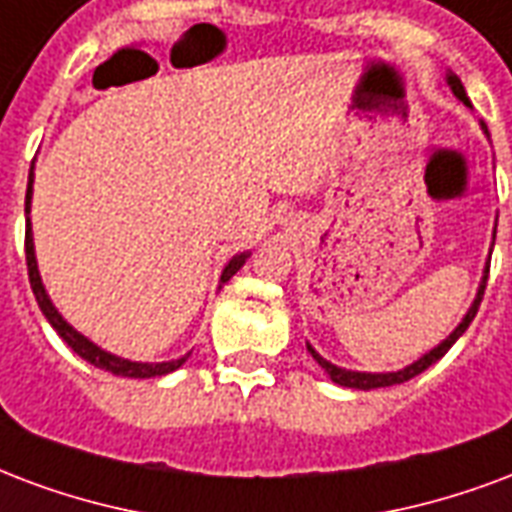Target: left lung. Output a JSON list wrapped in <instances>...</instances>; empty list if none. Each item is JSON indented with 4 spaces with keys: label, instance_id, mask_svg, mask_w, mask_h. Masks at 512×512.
I'll use <instances>...</instances> for the list:
<instances>
[{
    "label": "left lung",
    "instance_id": "8db88e82",
    "mask_svg": "<svg viewBox=\"0 0 512 512\" xmlns=\"http://www.w3.org/2000/svg\"><path fill=\"white\" fill-rule=\"evenodd\" d=\"M445 83H448L450 92L456 94L458 100L464 102L467 108H472V105H469L467 92H464V83H461V78H458V75L445 73ZM480 130H483V135L488 138V127L483 124V121H480ZM491 238H497V227H494ZM491 249H494V241H491ZM491 249H488V260H486V268H483V276H480V285H478V293H475V301H472V306L467 309V314L461 317V323H458L456 328H453V331H450L448 336H445V339L437 344V347H431L426 355H420L418 361H412L410 366H404V369H399V372H352V369H342V366H336V363L325 361L323 355L314 350L309 342H306V350L312 352L314 361L320 363V366L325 369V374H328V377H331L336 385H342V388H355V391H374V388H391V385H401V382H407V380H412V377H418L420 372H426V369H429L431 363L439 361V358H442V355H445V352H448L450 347L456 344L458 336L467 331L469 323L475 320L480 301H483V290H486V282H488V263H491Z\"/></svg>",
    "mask_w": 512,
    "mask_h": 512
}]
</instances>
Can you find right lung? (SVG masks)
<instances>
[{
  "label": "right lung",
  "mask_w": 512,
  "mask_h": 512,
  "mask_svg": "<svg viewBox=\"0 0 512 512\" xmlns=\"http://www.w3.org/2000/svg\"><path fill=\"white\" fill-rule=\"evenodd\" d=\"M32 195H34V162L32 170H29V184H26V268H29V285H32V293L37 298V306H40V312L45 314V320L54 325V331L62 336L67 347H73V352H78L83 361L92 363L102 372H111L116 377H132V380H151V377H165V374L176 372L179 366L187 363V355H181L176 361H162V363H149V361H130V358H121V355H113V352L102 350L100 344H94L89 336H83L81 331H75L73 325L67 323L62 317V312L56 309L54 301H51V295L45 290L43 285V276H40V268H37V255H34V236H32V219H29V211H32ZM252 252H238L225 263L222 268V276H219V287L227 285L236 271L244 266L246 260H249Z\"/></svg>",
  "instance_id": "add662e5"
}]
</instances>
